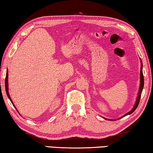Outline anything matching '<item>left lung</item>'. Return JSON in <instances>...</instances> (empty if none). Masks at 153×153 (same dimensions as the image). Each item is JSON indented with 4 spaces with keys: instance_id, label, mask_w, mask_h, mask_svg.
I'll return each mask as SVG.
<instances>
[{
    "instance_id": "obj_1",
    "label": "left lung",
    "mask_w": 153,
    "mask_h": 153,
    "mask_svg": "<svg viewBox=\"0 0 153 153\" xmlns=\"http://www.w3.org/2000/svg\"><path fill=\"white\" fill-rule=\"evenodd\" d=\"M140 87H139V91H138V94L137 96V98H136V103L134 104V108L131 109V110L128 112L127 114H126L125 115H124L122 117H120V118H122V117H124L126 116H128V115H130L132 113H133L134 111L136 110V109L137 108V107L139 104V102H140V97H141V94H142V92H143V87H144V76H143V62H142V60H141V67H140ZM104 119L105 120H109V119H107L105 117H103ZM119 118V119H120Z\"/></svg>"
}]
</instances>
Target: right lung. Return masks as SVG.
I'll use <instances>...</instances> for the list:
<instances>
[{
    "label": "right lung",
    "mask_w": 153,
    "mask_h": 153,
    "mask_svg": "<svg viewBox=\"0 0 153 153\" xmlns=\"http://www.w3.org/2000/svg\"><path fill=\"white\" fill-rule=\"evenodd\" d=\"M8 71H7V74H6V78H5V90H6V92H7V97H9V99L10 100V101H11V103H12V104L13 105V106L15 107V105L14 104H13V101H12V100H11V98H10V95H9V87H8ZM16 109H17V108H16Z\"/></svg>",
    "instance_id": "add662e5"
}]
</instances>
